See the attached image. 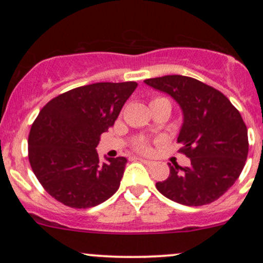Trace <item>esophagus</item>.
I'll return each mask as SVG.
<instances>
[{"instance_id":"34e87169","label":"esophagus","mask_w":263,"mask_h":263,"mask_svg":"<svg viewBox=\"0 0 263 263\" xmlns=\"http://www.w3.org/2000/svg\"><path fill=\"white\" fill-rule=\"evenodd\" d=\"M137 159H138V161H140V162L143 163V164H146V165H153V164H155V162H153V161H148V159H144V158H137Z\"/></svg>"}]
</instances>
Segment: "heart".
Masks as SVG:
<instances>
[{
  "instance_id": "heart-1",
  "label": "heart",
  "mask_w": 263,
  "mask_h": 263,
  "mask_svg": "<svg viewBox=\"0 0 263 263\" xmlns=\"http://www.w3.org/2000/svg\"><path fill=\"white\" fill-rule=\"evenodd\" d=\"M136 148H137L138 151H141V152H144V153L149 152L151 151V147L148 146V143L144 141H138L137 143H136Z\"/></svg>"
}]
</instances>
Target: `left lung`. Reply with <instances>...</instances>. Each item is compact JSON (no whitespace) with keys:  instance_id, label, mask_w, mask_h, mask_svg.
<instances>
[{"instance_id":"left-lung-1","label":"left lung","mask_w":263,"mask_h":263,"mask_svg":"<svg viewBox=\"0 0 263 263\" xmlns=\"http://www.w3.org/2000/svg\"><path fill=\"white\" fill-rule=\"evenodd\" d=\"M182 108L178 142L189 167L170 163V177L156 183L165 198L188 206L210 204L237 180L249 153L247 128L230 100L206 84L183 75L144 80Z\"/></svg>"}]
</instances>
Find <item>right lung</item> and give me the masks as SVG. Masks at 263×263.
<instances>
[{
	"mask_svg": "<svg viewBox=\"0 0 263 263\" xmlns=\"http://www.w3.org/2000/svg\"><path fill=\"white\" fill-rule=\"evenodd\" d=\"M137 83H95L75 87L42 108L28 137V158L39 183L66 206L86 209L117 192L127 159L96 152Z\"/></svg>",
	"mask_w": 263,
	"mask_h": 263,
	"instance_id": "obj_1",
	"label": "right lung"
}]
</instances>
